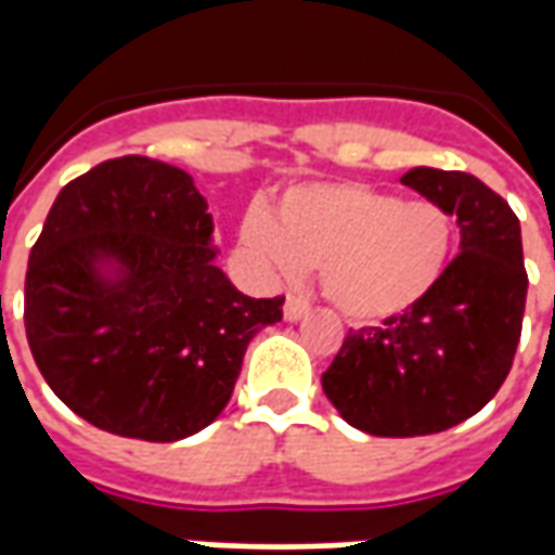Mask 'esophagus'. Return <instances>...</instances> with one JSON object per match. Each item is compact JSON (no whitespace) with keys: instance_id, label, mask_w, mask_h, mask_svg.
Segmentation results:
<instances>
[{"instance_id":"esophagus-1","label":"esophagus","mask_w":555,"mask_h":555,"mask_svg":"<svg viewBox=\"0 0 555 555\" xmlns=\"http://www.w3.org/2000/svg\"><path fill=\"white\" fill-rule=\"evenodd\" d=\"M282 314H285V321H291V324H294V321H302V318L309 314V306H306L300 297H288V300H285V306H282Z\"/></svg>"}]
</instances>
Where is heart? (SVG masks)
<instances>
[{"instance_id": "heart-1", "label": "heart", "mask_w": 555, "mask_h": 555, "mask_svg": "<svg viewBox=\"0 0 555 555\" xmlns=\"http://www.w3.org/2000/svg\"><path fill=\"white\" fill-rule=\"evenodd\" d=\"M241 243L267 273H321V291L350 324H384L437 288L452 255V217L428 198L357 181H318L279 195L273 214L243 219Z\"/></svg>"}]
</instances>
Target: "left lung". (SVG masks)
<instances>
[{
	"label": "left lung",
	"instance_id": "obj_1",
	"mask_svg": "<svg viewBox=\"0 0 555 555\" xmlns=\"http://www.w3.org/2000/svg\"><path fill=\"white\" fill-rule=\"evenodd\" d=\"M401 183L457 217L461 255L410 312L350 330L321 377L341 418L374 437L440 434L476 416L512 372L529 288L520 222L502 195L428 166Z\"/></svg>",
	"mask_w": 555,
	"mask_h": 555
}]
</instances>
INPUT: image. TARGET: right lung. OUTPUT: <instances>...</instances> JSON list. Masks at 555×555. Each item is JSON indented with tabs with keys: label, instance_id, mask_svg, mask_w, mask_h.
Instances as JSON below:
<instances>
[{
	"label": "right lung",
	"instance_id": "add662e5",
	"mask_svg": "<svg viewBox=\"0 0 555 555\" xmlns=\"http://www.w3.org/2000/svg\"><path fill=\"white\" fill-rule=\"evenodd\" d=\"M193 175L106 159L59 193L26 270V336L43 380L118 437L175 442L225 410L243 353L282 321L217 264Z\"/></svg>",
	"mask_w": 555,
	"mask_h": 555
}]
</instances>
